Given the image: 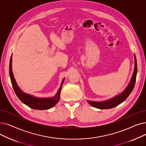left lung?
Returning <instances> with one entry per match:
<instances>
[{
    "label": "left lung",
    "mask_w": 146,
    "mask_h": 146,
    "mask_svg": "<svg viewBox=\"0 0 146 146\" xmlns=\"http://www.w3.org/2000/svg\"><path fill=\"white\" fill-rule=\"evenodd\" d=\"M134 69L133 74L131 77V80H130L128 85L125 88V89L122 92V93L116 95L108 100H106L104 101H100V102H96V101H87L89 104H90L91 106H92L96 108L101 109V110H104V109H111L115 107L123 102L125 99L128 97V96L133 91L135 83L136 80V76L137 73V60L134 54Z\"/></svg>",
    "instance_id": "obj_1"
}]
</instances>
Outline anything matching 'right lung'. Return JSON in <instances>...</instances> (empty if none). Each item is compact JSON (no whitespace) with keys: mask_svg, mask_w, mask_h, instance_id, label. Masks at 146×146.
Returning a JSON list of instances; mask_svg holds the SVG:
<instances>
[{"mask_svg":"<svg viewBox=\"0 0 146 146\" xmlns=\"http://www.w3.org/2000/svg\"><path fill=\"white\" fill-rule=\"evenodd\" d=\"M12 57L11 56L9 63V76L12 83V85L15 94H16L18 98L20 99L22 102L34 110H44L50 109L52 107L54 106L59 101L60 95L61 88H62L63 83L64 82V79H63L61 83V85L58 89L57 94L54 97L51 98H38L31 95L30 94H26L17 85V82L15 79L14 76L12 72Z\"/></svg>","mask_w":146,"mask_h":146,"instance_id":"1","label":"right lung"}]
</instances>
